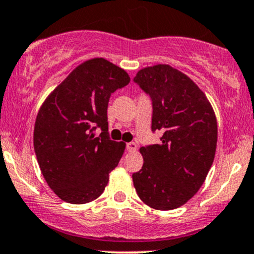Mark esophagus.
Listing matches in <instances>:
<instances>
[{"mask_svg": "<svg viewBox=\"0 0 254 254\" xmlns=\"http://www.w3.org/2000/svg\"><path fill=\"white\" fill-rule=\"evenodd\" d=\"M127 151H130V152H134V151H136L137 145L135 142H129V143H127Z\"/></svg>", "mask_w": 254, "mask_h": 254, "instance_id": "34e87169", "label": "esophagus"}]
</instances>
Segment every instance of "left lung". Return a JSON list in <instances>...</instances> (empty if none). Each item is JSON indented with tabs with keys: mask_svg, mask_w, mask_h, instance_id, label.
I'll return each mask as SVG.
<instances>
[{
	"mask_svg": "<svg viewBox=\"0 0 254 254\" xmlns=\"http://www.w3.org/2000/svg\"><path fill=\"white\" fill-rule=\"evenodd\" d=\"M134 81L152 99V131L160 143L143 146L142 168L132 175L139 198L156 210L184 205L200 189L214 162L217 122L204 92L166 64L141 68Z\"/></svg>",
	"mask_w": 254,
	"mask_h": 254,
	"instance_id": "1",
	"label": "left lung"
}]
</instances>
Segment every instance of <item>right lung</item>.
<instances>
[{"label": "right lung", "instance_id": "obj_1", "mask_svg": "<svg viewBox=\"0 0 254 254\" xmlns=\"http://www.w3.org/2000/svg\"><path fill=\"white\" fill-rule=\"evenodd\" d=\"M129 82L127 71L94 58L78 65L40 107L34 151L43 177L61 200L86 204L106 189L125 150L124 142L108 137V102ZM97 127L102 129L98 138Z\"/></svg>", "mask_w": 254, "mask_h": 254}]
</instances>
